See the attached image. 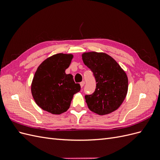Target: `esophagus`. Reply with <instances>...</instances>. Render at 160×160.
<instances>
[{
	"label": "esophagus",
	"mask_w": 160,
	"mask_h": 160,
	"mask_svg": "<svg viewBox=\"0 0 160 160\" xmlns=\"http://www.w3.org/2000/svg\"><path fill=\"white\" fill-rule=\"evenodd\" d=\"M84 85H85V81H82V82H81L80 83V86H81V88H83V87L84 86Z\"/></svg>",
	"instance_id": "esophagus-1"
}]
</instances>
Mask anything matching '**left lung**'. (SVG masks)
Listing matches in <instances>:
<instances>
[{
	"label": "left lung",
	"mask_w": 160,
	"mask_h": 160,
	"mask_svg": "<svg viewBox=\"0 0 160 160\" xmlns=\"http://www.w3.org/2000/svg\"><path fill=\"white\" fill-rule=\"evenodd\" d=\"M81 56L84 64L93 72L97 83L94 93L85 96L88 108L99 115L113 112L126 98V72L107 53L91 51L83 52Z\"/></svg>",
	"instance_id": "1"
}]
</instances>
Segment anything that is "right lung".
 I'll return each instance as SVG.
<instances>
[{
	"label": "right lung",
	"mask_w": 160,
	"mask_h": 160,
	"mask_svg": "<svg viewBox=\"0 0 160 160\" xmlns=\"http://www.w3.org/2000/svg\"><path fill=\"white\" fill-rule=\"evenodd\" d=\"M73 58L72 54L57 53L43 61L35 72L31 93L37 105L53 115H60L70 107L74 94L81 89L65 70Z\"/></svg>",
	"instance_id": "add662e5"
}]
</instances>
